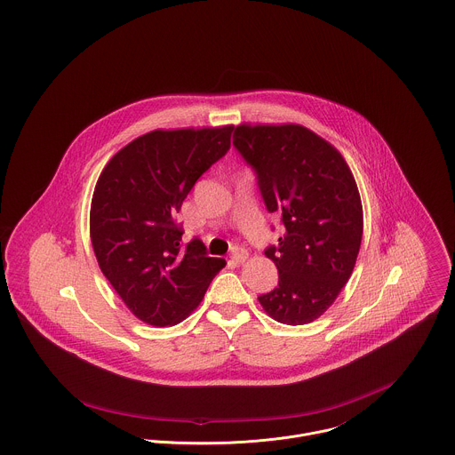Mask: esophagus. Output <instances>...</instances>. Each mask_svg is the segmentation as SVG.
I'll list each match as a JSON object with an SVG mask.
<instances>
[{
  "label": "esophagus",
  "instance_id": "esophagus-1",
  "mask_svg": "<svg viewBox=\"0 0 455 455\" xmlns=\"http://www.w3.org/2000/svg\"><path fill=\"white\" fill-rule=\"evenodd\" d=\"M246 260H248V251L243 248H235L232 253V262L239 266V264H244Z\"/></svg>",
  "mask_w": 455,
  "mask_h": 455
}]
</instances>
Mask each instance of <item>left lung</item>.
I'll return each instance as SVG.
<instances>
[{
    "label": "left lung",
    "mask_w": 455,
    "mask_h": 455,
    "mask_svg": "<svg viewBox=\"0 0 455 455\" xmlns=\"http://www.w3.org/2000/svg\"><path fill=\"white\" fill-rule=\"evenodd\" d=\"M234 145L255 168L266 207L282 212L285 234L266 257L278 287L259 298L264 312L289 326L319 319L353 275L363 207L344 156L299 124H239Z\"/></svg>",
    "instance_id": "1"
}]
</instances>
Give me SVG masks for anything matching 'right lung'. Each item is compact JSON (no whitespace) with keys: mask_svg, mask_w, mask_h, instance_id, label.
Wrapping results in <instances>:
<instances>
[{"mask_svg":"<svg viewBox=\"0 0 455 455\" xmlns=\"http://www.w3.org/2000/svg\"><path fill=\"white\" fill-rule=\"evenodd\" d=\"M234 125L156 129L122 147L100 172L90 239L102 275L134 317L164 328L200 305L227 266L198 241L180 248L175 214L195 182L230 148Z\"/></svg>","mask_w":455,"mask_h":455,"instance_id":"1","label":"right lung"}]
</instances>
